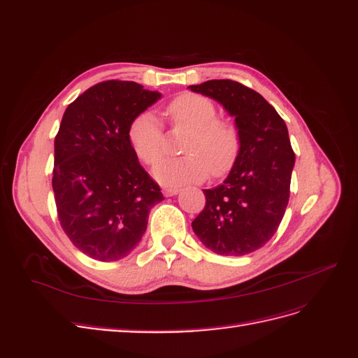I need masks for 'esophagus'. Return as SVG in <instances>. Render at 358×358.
<instances>
[{"instance_id": "esophagus-1", "label": "esophagus", "mask_w": 358, "mask_h": 358, "mask_svg": "<svg viewBox=\"0 0 358 358\" xmlns=\"http://www.w3.org/2000/svg\"><path fill=\"white\" fill-rule=\"evenodd\" d=\"M179 188H162V194H164L166 197H173L176 196V194H179Z\"/></svg>"}]
</instances>
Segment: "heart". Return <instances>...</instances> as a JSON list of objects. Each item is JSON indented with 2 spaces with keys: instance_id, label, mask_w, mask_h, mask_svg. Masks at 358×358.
<instances>
[{
  "instance_id": "heart-1",
  "label": "heart",
  "mask_w": 358,
  "mask_h": 358,
  "mask_svg": "<svg viewBox=\"0 0 358 358\" xmlns=\"http://www.w3.org/2000/svg\"><path fill=\"white\" fill-rule=\"evenodd\" d=\"M166 113L173 125L188 131L182 145L187 155L158 162L152 173L161 185L178 188L201 182L208 173L221 175L230 167L237 150L236 129L216 117V107L209 99L182 94L167 106ZM128 138L145 164H155L164 155L166 134L154 113L137 115L128 128Z\"/></svg>"
}]
</instances>
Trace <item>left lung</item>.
Masks as SVG:
<instances>
[{
  "instance_id": "obj_1",
  "label": "left lung",
  "mask_w": 358,
  "mask_h": 358,
  "mask_svg": "<svg viewBox=\"0 0 358 358\" xmlns=\"http://www.w3.org/2000/svg\"><path fill=\"white\" fill-rule=\"evenodd\" d=\"M188 88L234 116L239 152L222 183L203 189L206 206L192 230L218 255L241 257L264 246L284 218L296 155L284 119L248 86L222 79Z\"/></svg>"
}]
</instances>
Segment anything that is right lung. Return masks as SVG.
I'll return each mask as SVG.
<instances>
[{
	"mask_svg": "<svg viewBox=\"0 0 358 358\" xmlns=\"http://www.w3.org/2000/svg\"><path fill=\"white\" fill-rule=\"evenodd\" d=\"M159 99L136 82L106 80L64 112L52 178L58 218L73 245L99 262L131 254L164 200L128 138L133 119Z\"/></svg>",
	"mask_w": 358,
	"mask_h": 358,
	"instance_id": "obj_1",
	"label": "right lung"
}]
</instances>
